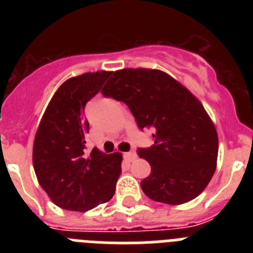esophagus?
<instances>
[{"label":"esophagus","mask_w":253,"mask_h":253,"mask_svg":"<svg viewBox=\"0 0 253 253\" xmlns=\"http://www.w3.org/2000/svg\"><path fill=\"white\" fill-rule=\"evenodd\" d=\"M125 158H126V161H129V162H131V161H134L135 158H137V153L135 152H128V153H125Z\"/></svg>","instance_id":"34e87169"}]
</instances>
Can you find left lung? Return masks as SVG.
<instances>
[{"mask_svg": "<svg viewBox=\"0 0 253 253\" xmlns=\"http://www.w3.org/2000/svg\"><path fill=\"white\" fill-rule=\"evenodd\" d=\"M102 95L128 105L138 128H154V144L138 148L151 165L143 193L154 202L178 205L203 193L218 158V134L202 102L158 69L113 72Z\"/></svg>", "mask_w": 253, "mask_h": 253, "instance_id": "left-lung-1", "label": "left lung"}]
</instances>
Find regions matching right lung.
Instances as JSON below:
<instances>
[{
    "mask_svg": "<svg viewBox=\"0 0 253 253\" xmlns=\"http://www.w3.org/2000/svg\"><path fill=\"white\" fill-rule=\"evenodd\" d=\"M111 72L84 73L67 80L46 106L33 147L40 186L62 209L87 211L109 202L122 172L123 156L86 152L90 124L84 106L101 90Z\"/></svg>",
    "mask_w": 253,
    "mask_h": 253,
    "instance_id": "1",
    "label": "right lung"
}]
</instances>
